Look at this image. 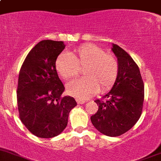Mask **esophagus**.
Wrapping results in <instances>:
<instances>
[{
	"label": "esophagus",
	"instance_id": "34e87169",
	"mask_svg": "<svg viewBox=\"0 0 161 161\" xmlns=\"http://www.w3.org/2000/svg\"><path fill=\"white\" fill-rule=\"evenodd\" d=\"M76 102H77V104H85V101H82V100H79V99H76Z\"/></svg>",
	"mask_w": 161,
	"mask_h": 161
}]
</instances>
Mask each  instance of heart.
<instances>
[{"label":"heart","mask_w":161,"mask_h":161,"mask_svg":"<svg viewBox=\"0 0 161 161\" xmlns=\"http://www.w3.org/2000/svg\"><path fill=\"white\" fill-rule=\"evenodd\" d=\"M57 73L64 80L79 75L84 69L85 77L75 80L67 85L69 95L78 99L92 97L97 91L104 92L113 87L119 74L118 60L112 53L93 44H85L70 53H61L55 63Z\"/></svg>","instance_id":"obj_1"}]
</instances>
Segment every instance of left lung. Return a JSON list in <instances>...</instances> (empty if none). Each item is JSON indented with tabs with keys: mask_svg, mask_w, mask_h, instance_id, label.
Here are the masks:
<instances>
[{
	"mask_svg": "<svg viewBox=\"0 0 161 161\" xmlns=\"http://www.w3.org/2000/svg\"><path fill=\"white\" fill-rule=\"evenodd\" d=\"M119 74L111 90L96 100L98 111L91 116L96 129L108 136H118L132 129L141 116L144 86L139 67L127 52L113 44Z\"/></svg>",
	"mask_w": 161,
	"mask_h": 161,
	"instance_id": "obj_1",
	"label": "left lung"
}]
</instances>
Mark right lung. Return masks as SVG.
I'll use <instances>...</instances> for the list:
<instances>
[{
	"mask_svg": "<svg viewBox=\"0 0 161 161\" xmlns=\"http://www.w3.org/2000/svg\"><path fill=\"white\" fill-rule=\"evenodd\" d=\"M64 48L63 41H40L29 53L19 73V116L28 130L38 137L52 138L62 132L69 113L76 105L73 97H61L64 87L55 68Z\"/></svg>",
	"mask_w": 161,
	"mask_h": 161,
	"instance_id": "right-lung-1",
	"label": "right lung"
}]
</instances>
